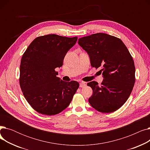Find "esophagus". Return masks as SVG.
<instances>
[{"instance_id": "esophagus-1", "label": "esophagus", "mask_w": 150, "mask_h": 150, "mask_svg": "<svg viewBox=\"0 0 150 150\" xmlns=\"http://www.w3.org/2000/svg\"><path fill=\"white\" fill-rule=\"evenodd\" d=\"M86 86V84L85 83H80V88H84V87H85V86Z\"/></svg>"}]
</instances>
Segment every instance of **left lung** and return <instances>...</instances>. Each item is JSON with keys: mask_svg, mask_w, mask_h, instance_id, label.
<instances>
[{"mask_svg": "<svg viewBox=\"0 0 150 150\" xmlns=\"http://www.w3.org/2000/svg\"><path fill=\"white\" fill-rule=\"evenodd\" d=\"M78 44L89 54L92 67L102 72L100 86L93 81L88 86L93 91L89 102L103 113L113 112L128 99L135 83V66L127 47L121 39L98 33L78 39Z\"/></svg>", "mask_w": 150, "mask_h": 150, "instance_id": "left-lung-1", "label": "left lung"}]
</instances>
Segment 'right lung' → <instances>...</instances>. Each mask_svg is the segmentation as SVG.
I'll return each mask as SVG.
<instances>
[{"label":"right lung","mask_w":150,"mask_h":150,"mask_svg":"<svg viewBox=\"0 0 150 150\" xmlns=\"http://www.w3.org/2000/svg\"><path fill=\"white\" fill-rule=\"evenodd\" d=\"M78 38L47 35L35 38L23 54L19 84L29 105L39 113L56 115L70 103L79 88L76 81L65 82L57 77L69 50Z\"/></svg>","instance_id":"obj_1"}]
</instances>
